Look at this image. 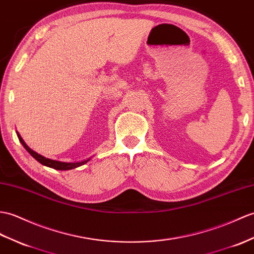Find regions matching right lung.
I'll return each mask as SVG.
<instances>
[{
    "mask_svg": "<svg viewBox=\"0 0 254 254\" xmlns=\"http://www.w3.org/2000/svg\"><path fill=\"white\" fill-rule=\"evenodd\" d=\"M17 136H18L19 141L22 144V146L25 147V149L29 152V154H30L38 162H40L41 164H43V166H45V167H49V168L55 169V170H72V169H75V168H78L80 166H83V164H85L87 161L91 160V158H88V159H86V160L80 161V162H62V161L52 160V159L41 156V155L38 154V152H35L31 148H29L27 144L21 138L20 134L18 132H17Z\"/></svg>",
    "mask_w": 254,
    "mask_h": 254,
    "instance_id": "right-lung-1",
    "label": "right lung"
}]
</instances>
